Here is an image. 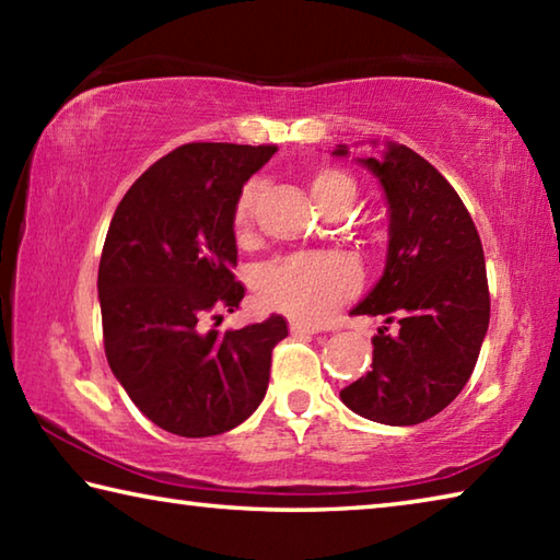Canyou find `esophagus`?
I'll return each mask as SVG.
<instances>
[{
    "instance_id": "obj_1",
    "label": "esophagus",
    "mask_w": 560,
    "mask_h": 560,
    "mask_svg": "<svg viewBox=\"0 0 560 560\" xmlns=\"http://www.w3.org/2000/svg\"><path fill=\"white\" fill-rule=\"evenodd\" d=\"M289 328H291V334H293V336H314V334H318V328H316V326L303 324V320H291Z\"/></svg>"
}]
</instances>
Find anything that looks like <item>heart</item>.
Masks as SVG:
<instances>
[{
	"instance_id": "1",
	"label": "heart",
	"mask_w": 560,
	"mask_h": 560,
	"mask_svg": "<svg viewBox=\"0 0 560 560\" xmlns=\"http://www.w3.org/2000/svg\"><path fill=\"white\" fill-rule=\"evenodd\" d=\"M311 197L326 214L348 210L358 187L338 167H318L308 183ZM259 185H246L234 207V232L246 234L257 214ZM358 287V271L340 254H291L273 259L257 271L259 296L301 320H320Z\"/></svg>"
}]
</instances>
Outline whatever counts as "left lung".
Masks as SVG:
<instances>
[{"mask_svg": "<svg viewBox=\"0 0 560 560\" xmlns=\"http://www.w3.org/2000/svg\"><path fill=\"white\" fill-rule=\"evenodd\" d=\"M358 163L381 179L390 240L383 277L353 314L395 320L397 334L377 328L373 371L340 400L368 420L407 428L442 412L477 365L489 328L485 252L459 195L415 150L387 143L383 158Z\"/></svg>", "mask_w": 560, "mask_h": 560, "instance_id": "8db88e82", "label": "left lung"}]
</instances>
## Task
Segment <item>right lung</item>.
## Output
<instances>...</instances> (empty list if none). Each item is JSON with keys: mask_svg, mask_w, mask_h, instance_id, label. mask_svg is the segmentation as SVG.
<instances>
[{"mask_svg": "<svg viewBox=\"0 0 560 560\" xmlns=\"http://www.w3.org/2000/svg\"><path fill=\"white\" fill-rule=\"evenodd\" d=\"M277 145L187 143L148 167L113 214L98 267L103 346L113 375L150 422L179 438L242 424L269 387L289 336L269 316L240 330L207 318L240 308L234 207Z\"/></svg>", "mask_w": 560, "mask_h": 560, "instance_id": "right-lung-1", "label": "right lung"}]
</instances>
